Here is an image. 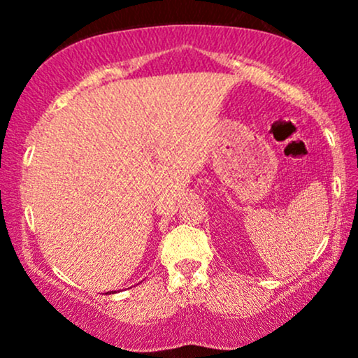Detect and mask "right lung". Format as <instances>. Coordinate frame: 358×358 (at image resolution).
I'll use <instances>...</instances> for the list:
<instances>
[{
    "mask_svg": "<svg viewBox=\"0 0 358 358\" xmlns=\"http://www.w3.org/2000/svg\"><path fill=\"white\" fill-rule=\"evenodd\" d=\"M109 294H110V293H109Z\"/></svg>",
    "mask_w": 358,
    "mask_h": 358,
    "instance_id": "obj_1",
    "label": "right lung"
}]
</instances>
